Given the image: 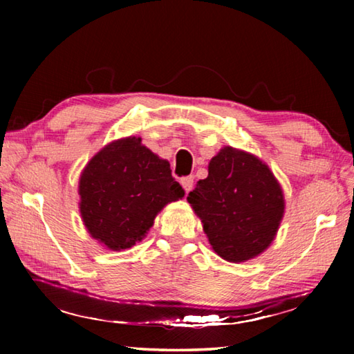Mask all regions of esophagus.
<instances>
[{"instance_id":"1","label":"esophagus","mask_w":354,"mask_h":354,"mask_svg":"<svg viewBox=\"0 0 354 354\" xmlns=\"http://www.w3.org/2000/svg\"><path fill=\"white\" fill-rule=\"evenodd\" d=\"M181 184L185 192H190L194 189V176H184L181 178Z\"/></svg>"}]
</instances>
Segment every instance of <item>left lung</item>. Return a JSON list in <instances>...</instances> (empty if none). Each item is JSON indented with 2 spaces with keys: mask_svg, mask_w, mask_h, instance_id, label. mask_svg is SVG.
<instances>
[{
  "mask_svg": "<svg viewBox=\"0 0 354 354\" xmlns=\"http://www.w3.org/2000/svg\"><path fill=\"white\" fill-rule=\"evenodd\" d=\"M187 201L220 257L245 262L270 247L284 215V195L277 178L256 156L221 148Z\"/></svg>",
  "mask_w": 354,
  "mask_h": 354,
  "instance_id": "1",
  "label": "left lung"
}]
</instances>
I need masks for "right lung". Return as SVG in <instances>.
<instances>
[{"instance_id":"add662e5","label":"right lung","mask_w":354,"mask_h":354,"mask_svg":"<svg viewBox=\"0 0 354 354\" xmlns=\"http://www.w3.org/2000/svg\"><path fill=\"white\" fill-rule=\"evenodd\" d=\"M80 211L88 234L120 251L140 242L165 205L184 196L169 160L140 137L111 142L88 160L80 178Z\"/></svg>"}]
</instances>
